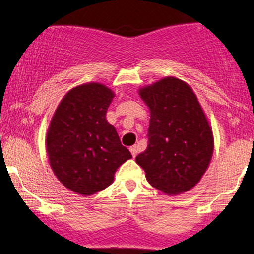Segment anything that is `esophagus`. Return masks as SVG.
Masks as SVG:
<instances>
[{
  "label": "esophagus",
  "instance_id": "esophagus-1",
  "mask_svg": "<svg viewBox=\"0 0 254 254\" xmlns=\"http://www.w3.org/2000/svg\"><path fill=\"white\" fill-rule=\"evenodd\" d=\"M130 152L132 153V156H133V157H136V156H137V153H138V147H137V145H132V146H130Z\"/></svg>",
  "mask_w": 254,
  "mask_h": 254
}]
</instances>
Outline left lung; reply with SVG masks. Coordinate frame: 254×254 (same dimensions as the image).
I'll use <instances>...</instances> for the list:
<instances>
[{
    "label": "left lung",
    "instance_id": "obj_1",
    "mask_svg": "<svg viewBox=\"0 0 254 254\" xmlns=\"http://www.w3.org/2000/svg\"><path fill=\"white\" fill-rule=\"evenodd\" d=\"M150 108L147 147L136 157L153 188L168 194L189 191L200 181L213 152V136L194 92L166 77L139 90Z\"/></svg>",
    "mask_w": 254,
    "mask_h": 254
}]
</instances>
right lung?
Wrapping results in <instances>:
<instances>
[{
    "instance_id": "right-lung-1",
    "label": "right lung",
    "mask_w": 254,
    "mask_h": 254,
    "mask_svg": "<svg viewBox=\"0 0 254 254\" xmlns=\"http://www.w3.org/2000/svg\"><path fill=\"white\" fill-rule=\"evenodd\" d=\"M112 98L103 84L79 85L65 95L51 120L47 133L51 169L65 188L78 194L108 188L118 166L132 157L105 118Z\"/></svg>"
}]
</instances>
